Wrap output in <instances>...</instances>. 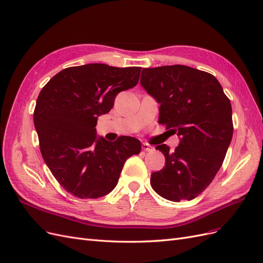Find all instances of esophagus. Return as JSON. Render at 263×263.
<instances>
[{"instance_id": "34e87169", "label": "esophagus", "mask_w": 263, "mask_h": 263, "mask_svg": "<svg viewBox=\"0 0 263 263\" xmlns=\"http://www.w3.org/2000/svg\"><path fill=\"white\" fill-rule=\"evenodd\" d=\"M142 149L144 152H152V151H154V147L151 146L149 144H147V143H143L142 144Z\"/></svg>"}]
</instances>
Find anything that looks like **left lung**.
<instances>
[{
    "instance_id": "1",
    "label": "left lung",
    "mask_w": 263,
    "mask_h": 263,
    "mask_svg": "<svg viewBox=\"0 0 263 263\" xmlns=\"http://www.w3.org/2000/svg\"><path fill=\"white\" fill-rule=\"evenodd\" d=\"M141 85L160 104L158 122L180 137L174 151L156 146L166 163L151 175L152 188L174 202L197 198L213 181L231 144V101L213 75L187 65L143 69Z\"/></svg>"
}]
</instances>
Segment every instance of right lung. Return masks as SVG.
<instances>
[{"mask_svg": "<svg viewBox=\"0 0 263 263\" xmlns=\"http://www.w3.org/2000/svg\"><path fill=\"white\" fill-rule=\"evenodd\" d=\"M141 67L103 63L62 70L41 89L33 111L42 158L61 187L80 199H96L117 185L125 160L141 142L97 138L98 117L110 111L118 92L137 85Z\"/></svg>", "mask_w": 263, "mask_h": 263, "instance_id": "right-lung-1", "label": "right lung"}]
</instances>
